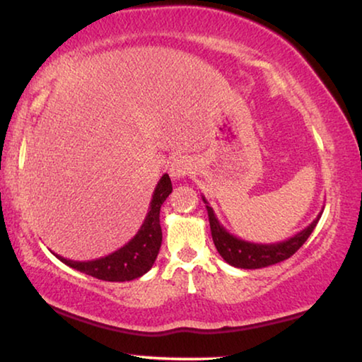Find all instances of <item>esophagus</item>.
Listing matches in <instances>:
<instances>
[{
    "label": "esophagus",
    "mask_w": 362,
    "mask_h": 362,
    "mask_svg": "<svg viewBox=\"0 0 362 362\" xmlns=\"http://www.w3.org/2000/svg\"><path fill=\"white\" fill-rule=\"evenodd\" d=\"M192 160L187 158V156H180V158H175L170 163L169 174L172 179H185V177L192 172Z\"/></svg>",
    "instance_id": "34e87169"
}]
</instances>
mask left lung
I'll use <instances>...</instances> for the list:
<instances>
[{
    "label": "left lung",
    "mask_w": 362,
    "mask_h": 362,
    "mask_svg": "<svg viewBox=\"0 0 362 362\" xmlns=\"http://www.w3.org/2000/svg\"><path fill=\"white\" fill-rule=\"evenodd\" d=\"M204 204H206V211L209 218V228H211L213 242L218 249L219 255L224 258L229 265L235 268H244V269H257V268H265L274 263H279L283 260H288L291 255H294L304 242L309 239L312 230L315 229L317 223H319L322 211L319 216L307 226L305 229H302L300 233L294 234L289 239L283 242H276V244H255V242L242 240L239 237L228 233V229L219 223L218 218L213 211V208L209 206L206 198L202 197Z\"/></svg>",
    "instance_id": "1"
}]
</instances>
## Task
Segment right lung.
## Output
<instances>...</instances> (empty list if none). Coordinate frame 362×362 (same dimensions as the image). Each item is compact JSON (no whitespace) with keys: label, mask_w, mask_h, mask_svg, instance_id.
<instances>
[{"label":"right lung","mask_w":362,"mask_h":362,"mask_svg":"<svg viewBox=\"0 0 362 362\" xmlns=\"http://www.w3.org/2000/svg\"><path fill=\"white\" fill-rule=\"evenodd\" d=\"M172 193L170 177L164 174L154 188L153 198H151L149 209L141 228L120 249L109 253V255L95 258V260L78 262L69 260L62 255L53 253L58 260L64 265L78 269L81 273L89 274L102 281H132L143 276L153 268L156 258L163 244V229L159 224L160 206L165 202V198Z\"/></svg>","instance_id":"1"}]
</instances>
